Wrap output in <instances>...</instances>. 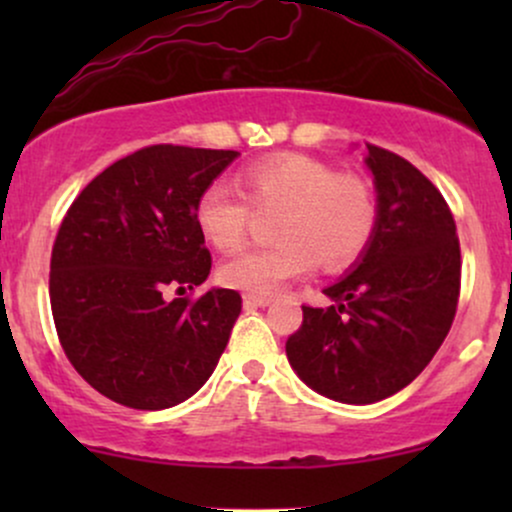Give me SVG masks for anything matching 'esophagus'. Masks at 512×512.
Returning <instances> with one entry per match:
<instances>
[{
	"mask_svg": "<svg viewBox=\"0 0 512 512\" xmlns=\"http://www.w3.org/2000/svg\"><path fill=\"white\" fill-rule=\"evenodd\" d=\"M272 301L274 298L267 296V293H245L243 296L245 305H260V308H264V305H269Z\"/></svg>",
	"mask_w": 512,
	"mask_h": 512,
	"instance_id": "obj_1",
	"label": "esophagus"
}]
</instances>
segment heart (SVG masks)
I'll return each instance as SVG.
<instances>
[{"instance_id": "heart-1", "label": "heart", "mask_w": 512, "mask_h": 512, "mask_svg": "<svg viewBox=\"0 0 512 512\" xmlns=\"http://www.w3.org/2000/svg\"><path fill=\"white\" fill-rule=\"evenodd\" d=\"M240 192L211 182L195 204L199 233L216 250H233L248 236L252 203L260 211L279 209L276 243L250 248L221 264L226 286L248 293H272L315 264L327 272L349 267L366 252L378 228V197L368 178L303 154L269 156L240 173Z\"/></svg>"}]
</instances>
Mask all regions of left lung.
<instances>
[{"instance_id": "obj_1", "label": "left lung", "mask_w": 512, "mask_h": 512, "mask_svg": "<svg viewBox=\"0 0 512 512\" xmlns=\"http://www.w3.org/2000/svg\"><path fill=\"white\" fill-rule=\"evenodd\" d=\"M378 228L354 272L327 286L334 305H303L286 342L305 385L344 404L407 387L448 337L460 298V240L438 187L407 158L366 144Z\"/></svg>"}]
</instances>
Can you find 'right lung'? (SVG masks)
Wrapping results in <instances>:
<instances>
[{
    "instance_id": "obj_1",
    "label": "right lung",
    "mask_w": 512,
    "mask_h": 512,
    "mask_svg": "<svg viewBox=\"0 0 512 512\" xmlns=\"http://www.w3.org/2000/svg\"><path fill=\"white\" fill-rule=\"evenodd\" d=\"M238 151L156 144L96 175L74 199L52 245L50 305L57 337L93 390L132 409L185 402L209 380L243 298L211 289V255L195 221L202 190Z\"/></svg>"
}]
</instances>
